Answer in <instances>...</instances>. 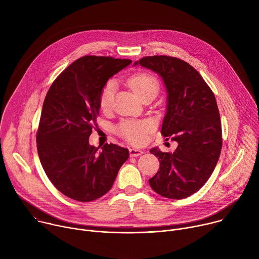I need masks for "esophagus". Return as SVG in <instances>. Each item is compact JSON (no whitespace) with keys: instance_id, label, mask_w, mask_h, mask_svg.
Masks as SVG:
<instances>
[{"instance_id":"34e87169","label":"esophagus","mask_w":259,"mask_h":259,"mask_svg":"<svg viewBox=\"0 0 259 259\" xmlns=\"http://www.w3.org/2000/svg\"><path fill=\"white\" fill-rule=\"evenodd\" d=\"M129 153H130L131 157H138V156L143 154V152L141 150H138V149H130Z\"/></svg>"}]
</instances>
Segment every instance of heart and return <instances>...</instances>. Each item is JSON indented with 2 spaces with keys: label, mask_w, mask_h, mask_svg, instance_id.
<instances>
[{
  "label": "heart",
  "mask_w": 259,
  "mask_h": 259,
  "mask_svg": "<svg viewBox=\"0 0 259 259\" xmlns=\"http://www.w3.org/2000/svg\"><path fill=\"white\" fill-rule=\"evenodd\" d=\"M128 85L139 98H142L145 95L155 96L160 88L158 79L151 72L147 71L134 73L128 79ZM115 91L116 83L114 80L106 82V84L102 87L99 95V106L101 109L106 110L110 108L114 101ZM151 127L152 125L149 121L127 120L122 122L117 127V132L129 142L140 144L145 141L146 135L151 130Z\"/></svg>",
  "instance_id": "1"
}]
</instances>
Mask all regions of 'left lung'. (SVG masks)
<instances>
[{"mask_svg":"<svg viewBox=\"0 0 259 259\" xmlns=\"http://www.w3.org/2000/svg\"><path fill=\"white\" fill-rule=\"evenodd\" d=\"M136 64L163 78L168 104L161 133L178 143L174 153L150 151L160 162L159 171L149 180L150 186L168 199L188 198L209 179L223 146L214 93L196 68L177 57L146 56Z\"/></svg>","mask_w":259,"mask_h":259,"instance_id":"left-lung-1","label":"left lung"}]
</instances>
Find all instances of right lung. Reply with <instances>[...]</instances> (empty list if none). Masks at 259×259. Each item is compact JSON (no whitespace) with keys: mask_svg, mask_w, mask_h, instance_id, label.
Wrapping results in <instances>:
<instances>
[{"mask_svg":"<svg viewBox=\"0 0 259 259\" xmlns=\"http://www.w3.org/2000/svg\"><path fill=\"white\" fill-rule=\"evenodd\" d=\"M130 59L86 55L67 66L45 97L36 131V149L53 186L79 202L94 201L112 189L129 151L114 143L99 147L89 136L99 113V95L107 80Z\"/></svg>","mask_w":259,"mask_h":259,"instance_id":"obj_1","label":"right lung"}]
</instances>
